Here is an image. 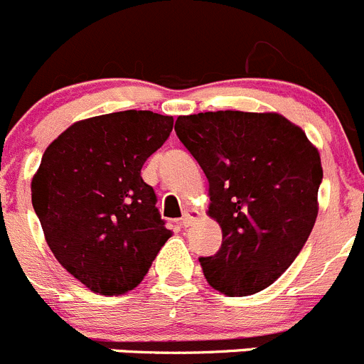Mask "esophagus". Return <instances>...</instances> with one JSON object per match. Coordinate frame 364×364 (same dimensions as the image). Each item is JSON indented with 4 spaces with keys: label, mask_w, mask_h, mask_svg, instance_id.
Returning a JSON list of instances; mask_svg holds the SVG:
<instances>
[{
    "label": "esophagus",
    "mask_w": 364,
    "mask_h": 364,
    "mask_svg": "<svg viewBox=\"0 0 364 364\" xmlns=\"http://www.w3.org/2000/svg\"><path fill=\"white\" fill-rule=\"evenodd\" d=\"M196 219H198V212L196 210H186L181 217V226L183 228H188V226H192V223Z\"/></svg>",
    "instance_id": "1"
}]
</instances>
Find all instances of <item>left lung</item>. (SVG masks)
Instances as JSON below:
<instances>
[{
    "mask_svg": "<svg viewBox=\"0 0 364 364\" xmlns=\"http://www.w3.org/2000/svg\"><path fill=\"white\" fill-rule=\"evenodd\" d=\"M174 129L208 179V213L223 230L219 251L199 259L206 280L228 296L266 289L312 232L320 152L278 113H198Z\"/></svg>",
    "mask_w": 364,
    "mask_h": 364,
    "instance_id": "left-lung-1",
    "label": "left lung"
}]
</instances>
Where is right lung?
Segmentation results:
<instances>
[{
	"instance_id": "add662e5",
	"label": "right lung",
	"mask_w": 364,
	"mask_h": 364,
	"mask_svg": "<svg viewBox=\"0 0 364 364\" xmlns=\"http://www.w3.org/2000/svg\"><path fill=\"white\" fill-rule=\"evenodd\" d=\"M174 118L120 111L80 120L44 151L32 205L60 266L93 293L134 289L172 235L141 166Z\"/></svg>"
}]
</instances>
